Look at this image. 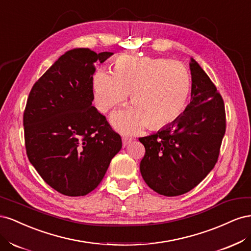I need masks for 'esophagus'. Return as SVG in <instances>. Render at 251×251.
<instances>
[{
	"mask_svg": "<svg viewBox=\"0 0 251 251\" xmlns=\"http://www.w3.org/2000/svg\"><path fill=\"white\" fill-rule=\"evenodd\" d=\"M133 140H134V138H132V137H127V136H124V137H123V147L126 148L127 144H130Z\"/></svg>",
	"mask_w": 251,
	"mask_h": 251,
	"instance_id": "1",
	"label": "esophagus"
}]
</instances>
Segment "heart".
Listing matches in <instances>:
<instances>
[{"label": "heart", "mask_w": 251, "mask_h": 251, "mask_svg": "<svg viewBox=\"0 0 251 251\" xmlns=\"http://www.w3.org/2000/svg\"><path fill=\"white\" fill-rule=\"evenodd\" d=\"M191 75L184 65L168 58L121 56L113 68L93 77L97 109L107 112L131 93L132 105L111 116L114 127L132 134L151 126L162 127L184 110L191 92Z\"/></svg>", "instance_id": "obj_1"}]
</instances>
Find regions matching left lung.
<instances>
[{
	"label": "left lung",
	"mask_w": 251,
	"mask_h": 251,
	"mask_svg": "<svg viewBox=\"0 0 251 251\" xmlns=\"http://www.w3.org/2000/svg\"><path fill=\"white\" fill-rule=\"evenodd\" d=\"M191 101L179 117L156 134L139 138L146 148L140 173L156 193L175 197L198 185L214 169L225 134L221 95L191 57Z\"/></svg>",
	"instance_id": "left-lung-1"
}]
</instances>
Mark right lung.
<instances>
[{
  "mask_svg": "<svg viewBox=\"0 0 251 251\" xmlns=\"http://www.w3.org/2000/svg\"><path fill=\"white\" fill-rule=\"evenodd\" d=\"M113 52L67 51L37 80L24 112L27 156L48 185L76 197L92 192L123 147L92 107L95 65Z\"/></svg>",
  "mask_w": 251,
  "mask_h": 251,
  "instance_id": "right-lung-1",
  "label": "right lung"
}]
</instances>
